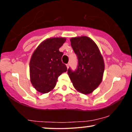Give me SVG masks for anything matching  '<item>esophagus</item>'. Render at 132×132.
<instances>
[{
	"mask_svg": "<svg viewBox=\"0 0 132 132\" xmlns=\"http://www.w3.org/2000/svg\"><path fill=\"white\" fill-rule=\"evenodd\" d=\"M69 65H70V64H69V63H68V64H66V66H67L68 69V68H69Z\"/></svg>",
	"mask_w": 132,
	"mask_h": 132,
	"instance_id": "obj_1",
	"label": "esophagus"
}]
</instances>
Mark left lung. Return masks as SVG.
Listing matches in <instances>:
<instances>
[{
	"mask_svg": "<svg viewBox=\"0 0 132 132\" xmlns=\"http://www.w3.org/2000/svg\"><path fill=\"white\" fill-rule=\"evenodd\" d=\"M71 45L77 55L78 68L75 71L68 69L73 86L77 91L89 94L102 82L104 61L97 45L90 38L82 36L71 38Z\"/></svg>",
	"mask_w": 132,
	"mask_h": 132,
	"instance_id": "left-lung-1",
	"label": "left lung"
}]
</instances>
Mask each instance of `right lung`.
<instances>
[{
    "instance_id": "add662e5",
    "label": "right lung",
    "mask_w": 132,
    "mask_h": 132,
    "mask_svg": "<svg viewBox=\"0 0 132 132\" xmlns=\"http://www.w3.org/2000/svg\"><path fill=\"white\" fill-rule=\"evenodd\" d=\"M65 42L66 38L62 37L46 39L33 52L30 61V76L37 91L45 94L52 90L58 77L67 71L61 61L63 53L59 50Z\"/></svg>"
}]
</instances>
